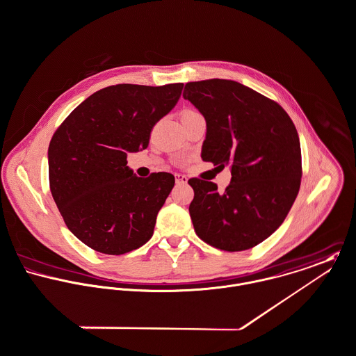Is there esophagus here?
I'll use <instances>...</instances> for the list:
<instances>
[{"instance_id":"34e87169","label":"esophagus","mask_w":356,"mask_h":356,"mask_svg":"<svg viewBox=\"0 0 356 356\" xmlns=\"http://www.w3.org/2000/svg\"><path fill=\"white\" fill-rule=\"evenodd\" d=\"M175 177H176V183H177V184H186L187 180H188L187 176L183 175V173H176Z\"/></svg>"}]
</instances>
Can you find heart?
<instances>
[{"mask_svg":"<svg viewBox=\"0 0 356 356\" xmlns=\"http://www.w3.org/2000/svg\"><path fill=\"white\" fill-rule=\"evenodd\" d=\"M195 114H200L197 110L194 108H186L183 113H181V118L183 117H191V115H195Z\"/></svg>","mask_w":356,"mask_h":356,"instance_id":"heart-1","label":"heart"}]
</instances>
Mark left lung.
Wrapping results in <instances>:
<instances>
[{
	"instance_id": "1",
	"label": "left lung",
	"mask_w": 356,
	"mask_h": 356,
	"mask_svg": "<svg viewBox=\"0 0 356 356\" xmlns=\"http://www.w3.org/2000/svg\"><path fill=\"white\" fill-rule=\"evenodd\" d=\"M183 97L207 120L202 159L229 166L231 183L193 177L190 216L197 235L225 252H241L267 239L291 209L301 183V148L284 108L231 79L188 82Z\"/></svg>"
}]
</instances>
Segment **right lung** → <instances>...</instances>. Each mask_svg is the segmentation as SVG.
Here are the masks:
<instances>
[{"label": "right lung", "instance_id": "obj_1", "mask_svg": "<svg viewBox=\"0 0 356 356\" xmlns=\"http://www.w3.org/2000/svg\"><path fill=\"white\" fill-rule=\"evenodd\" d=\"M183 83L103 88L54 134L49 188L67 228L90 249L120 256L143 246L175 186L168 172L138 177L128 152L147 148L154 125L177 103Z\"/></svg>", "mask_w": 356, "mask_h": 356}]
</instances>
